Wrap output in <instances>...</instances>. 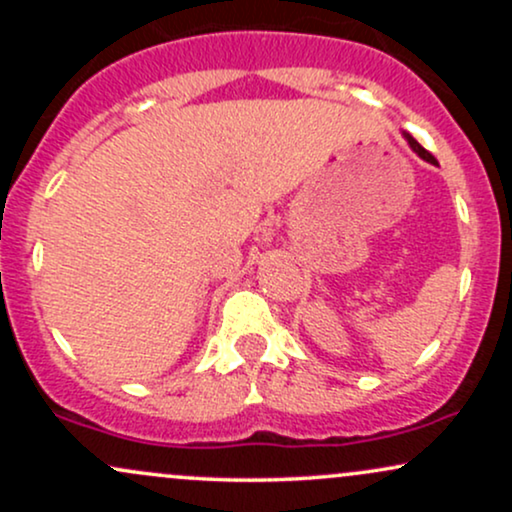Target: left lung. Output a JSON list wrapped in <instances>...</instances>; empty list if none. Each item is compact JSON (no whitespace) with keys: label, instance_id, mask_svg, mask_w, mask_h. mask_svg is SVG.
<instances>
[{"label":"left lung","instance_id":"obj_1","mask_svg":"<svg viewBox=\"0 0 512 512\" xmlns=\"http://www.w3.org/2000/svg\"><path fill=\"white\" fill-rule=\"evenodd\" d=\"M404 139H407V142H409V146H411V149H414V154H419L421 158H424V161H428V163H433V166H438V161H436V158H433V154H428V151L424 149V146H421L419 142H416V139H414V137H411V134H409V132H404Z\"/></svg>","mask_w":512,"mask_h":512}]
</instances>
